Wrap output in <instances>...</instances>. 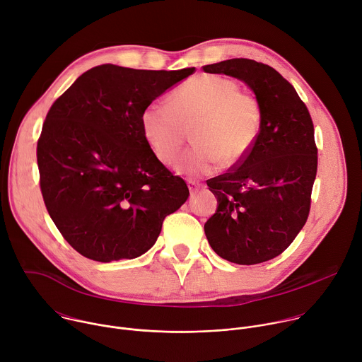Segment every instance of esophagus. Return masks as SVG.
<instances>
[{
	"label": "esophagus",
	"mask_w": 362,
	"mask_h": 362,
	"mask_svg": "<svg viewBox=\"0 0 362 362\" xmlns=\"http://www.w3.org/2000/svg\"><path fill=\"white\" fill-rule=\"evenodd\" d=\"M197 190H199V183H196V182H189V192H190V194L193 196Z\"/></svg>",
	"instance_id": "esophagus-1"
}]
</instances>
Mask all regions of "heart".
<instances>
[{
	"label": "heart",
	"mask_w": 362,
	"mask_h": 362,
	"mask_svg": "<svg viewBox=\"0 0 362 362\" xmlns=\"http://www.w3.org/2000/svg\"><path fill=\"white\" fill-rule=\"evenodd\" d=\"M197 143L176 160L175 170L197 177L216 172L223 162L243 160L261 129L257 101L240 93L239 84L223 76L200 74L176 88L172 101L153 100L144 107L140 124L144 140L162 163H170L183 143L185 126Z\"/></svg>",
	"instance_id": "b5f03b06"
}]
</instances>
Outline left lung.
<instances>
[{"instance_id": "8db88e82", "label": "left lung", "mask_w": 362, "mask_h": 362, "mask_svg": "<svg viewBox=\"0 0 362 362\" xmlns=\"http://www.w3.org/2000/svg\"><path fill=\"white\" fill-rule=\"evenodd\" d=\"M203 71L243 81L261 107L259 134L247 156L208 180L218 208L204 233L229 262H267L293 242L309 215L318 166L313 119L293 86L267 64L232 59Z\"/></svg>"}]
</instances>
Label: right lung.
<instances>
[{
  "instance_id": "add662e5",
  "label": "right lung",
  "mask_w": 362,
  "mask_h": 362,
  "mask_svg": "<svg viewBox=\"0 0 362 362\" xmlns=\"http://www.w3.org/2000/svg\"><path fill=\"white\" fill-rule=\"evenodd\" d=\"M193 71L103 64L51 106L37 144L41 193L63 238L88 259L146 253L165 218L187 200L185 180L144 140L140 117L148 103Z\"/></svg>"
}]
</instances>
